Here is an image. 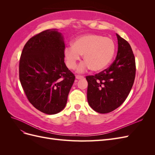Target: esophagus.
<instances>
[{"instance_id": "esophagus-1", "label": "esophagus", "mask_w": 155, "mask_h": 155, "mask_svg": "<svg viewBox=\"0 0 155 155\" xmlns=\"http://www.w3.org/2000/svg\"><path fill=\"white\" fill-rule=\"evenodd\" d=\"M76 78L77 79H83L84 77L83 76H79V75H77V76H76Z\"/></svg>"}]
</instances>
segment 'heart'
I'll return each instance as SVG.
<instances>
[{
	"mask_svg": "<svg viewBox=\"0 0 155 155\" xmlns=\"http://www.w3.org/2000/svg\"><path fill=\"white\" fill-rule=\"evenodd\" d=\"M115 51V43L110 37L90 34L79 37L73 42L72 46L65 48L64 57L68 68L73 70L83 55L85 61L79 66L78 72H83L88 68L99 72L109 66Z\"/></svg>",
	"mask_w": 155,
	"mask_h": 155,
	"instance_id": "b5f03b06",
	"label": "heart"
}]
</instances>
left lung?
Segmentation results:
<instances>
[{"mask_svg":"<svg viewBox=\"0 0 155 155\" xmlns=\"http://www.w3.org/2000/svg\"><path fill=\"white\" fill-rule=\"evenodd\" d=\"M118 52L110 66L94 76H88L89 105L101 114L113 111L123 104L132 88L136 74L135 58L126 40L116 34Z\"/></svg>","mask_w":155,"mask_h":155,"instance_id":"obj_1","label":"left lung"}]
</instances>
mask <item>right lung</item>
I'll return each instance as SVG.
<instances>
[{"instance_id": "obj_1", "label": "right lung", "mask_w": 155, "mask_h": 155, "mask_svg": "<svg viewBox=\"0 0 155 155\" xmlns=\"http://www.w3.org/2000/svg\"><path fill=\"white\" fill-rule=\"evenodd\" d=\"M63 37L57 30L42 31L28 41L19 61V79L28 100L47 114L61 111L75 80L64 62Z\"/></svg>"}]
</instances>
